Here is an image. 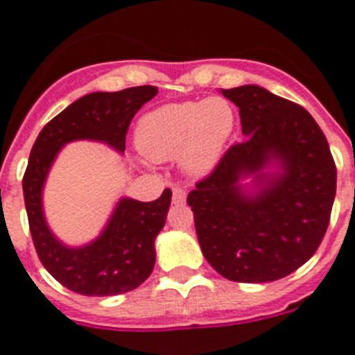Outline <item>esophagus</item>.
Instances as JSON below:
<instances>
[{"label":"esophagus","mask_w":355,"mask_h":355,"mask_svg":"<svg viewBox=\"0 0 355 355\" xmlns=\"http://www.w3.org/2000/svg\"><path fill=\"white\" fill-rule=\"evenodd\" d=\"M184 200H187V192L181 188H174L172 190V205H184Z\"/></svg>","instance_id":"34e87169"}]
</instances>
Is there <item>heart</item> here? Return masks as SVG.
<instances>
[{"label":"heart","instance_id":"heart-1","mask_svg":"<svg viewBox=\"0 0 355 355\" xmlns=\"http://www.w3.org/2000/svg\"><path fill=\"white\" fill-rule=\"evenodd\" d=\"M236 126V115L224 97L163 105L140 119L137 146L155 162L180 158L192 175H205L224 155Z\"/></svg>","mask_w":355,"mask_h":355}]
</instances>
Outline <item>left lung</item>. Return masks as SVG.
Instances as JSON below:
<instances>
[{
    "label": "left lung",
    "instance_id": "obj_1",
    "mask_svg": "<svg viewBox=\"0 0 355 355\" xmlns=\"http://www.w3.org/2000/svg\"><path fill=\"white\" fill-rule=\"evenodd\" d=\"M222 96L240 108L245 140L222 156L187 202L200 250L222 277L270 283L318 249L336 196V165L302 106L258 85Z\"/></svg>",
    "mask_w": 355,
    "mask_h": 355
}]
</instances>
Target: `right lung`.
Listing matches in <instances>:
<instances>
[{
  "instance_id": "1",
  "label": "right lung",
  "mask_w": 355,
  "mask_h": 355,
  "mask_svg": "<svg viewBox=\"0 0 355 355\" xmlns=\"http://www.w3.org/2000/svg\"><path fill=\"white\" fill-rule=\"evenodd\" d=\"M158 94L156 87H131L121 92H92L80 97L49 121L31 147L23 178L30 233L44 268L74 293L112 297L139 288L155 268V240L165 225L171 190L150 202L121 197L101 234L80 247L65 245L49 229L42 206L44 184L62 147L76 140L126 149L135 114Z\"/></svg>"
}]
</instances>
